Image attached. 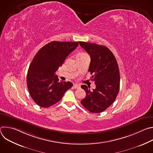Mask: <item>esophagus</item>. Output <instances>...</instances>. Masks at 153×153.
I'll return each mask as SVG.
<instances>
[{
	"label": "esophagus",
	"instance_id": "34e87169",
	"mask_svg": "<svg viewBox=\"0 0 153 153\" xmlns=\"http://www.w3.org/2000/svg\"><path fill=\"white\" fill-rule=\"evenodd\" d=\"M73 86H74V88L77 89V88H80V85H79V84H77V83H76V84H74Z\"/></svg>",
	"mask_w": 153,
	"mask_h": 153
}]
</instances>
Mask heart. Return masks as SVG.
I'll use <instances>...</instances> for the list:
<instances>
[{
  "mask_svg": "<svg viewBox=\"0 0 153 153\" xmlns=\"http://www.w3.org/2000/svg\"><path fill=\"white\" fill-rule=\"evenodd\" d=\"M82 54H85V53H81V54H79V55H82Z\"/></svg>",
  "mask_w": 153,
  "mask_h": 153,
  "instance_id": "heart-1",
  "label": "heart"
}]
</instances>
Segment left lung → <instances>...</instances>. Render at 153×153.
<instances>
[{
  "instance_id": "left-lung-1",
  "label": "left lung",
  "mask_w": 153,
  "mask_h": 153,
  "mask_svg": "<svg viewBox=\"0 0 153 153\" xmlns=\"http://www.w3.org/2000/svg\"><path fill=\"white\" fill-rule=\"evenodd\" d=\"M80 45L88 53L91 62L88 71L93 75L96 88L90 90L85 85L81 88L86 96L81 104L90 112L104 111L115 100L120 88V73L117 60L113 53L106 47L96 43L79 42Z\"/></svg>"
}]
</instances>
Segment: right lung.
<instances>
[{"label":"right lung","mask_w":153,"mask_h":153,"mask_svg":"<svg viewBox=\"0 0 153 153\" xmlns=\"http://www.w3.org/2000/svg\"><path fill=\"white\" fill-rule=\"evenodd\" d=\"M78 45L79 42L53 41L35 55L28 70L27 83L30 95L37 105L42 108L53 105L73 86L69 81L59 82L55 72Z\"/></svg>","instance_id":"obj_1"}]
</instances>
